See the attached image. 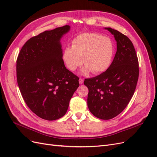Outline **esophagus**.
<instances>
[{
    "label": "esophagus",
    "mask_w": 157,
    "mask_h": 157,
    "mask_svg": "<svg viewBox=\"0 0 157 157\" xmlns=\"http://www.w3.org/2000/svg\"><path fill=\"white\" fill-rule=\"evenodd\" d=\"M84 82V79L82 78H79V84H82Z\"/></svg>",
    "instance_id": "esophagus-1"
}]
</instances>
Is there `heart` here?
Listing matches in <instances>:
<instances>
[{
	"instance_id": "1",
	"label": "heart",
	"mask_w": 157,
	"mask_h": 157,
	"mask_svg": "<svg viewBox=\"0 0 157 157\" xmlns=\"http://www.w3.org/2000/svg\"><path fill=\"white\" fill-rule=\"evenodd\" d=\"M115 53L113 41L98 33H82L75 37L72 46L65 47L63 59L67 69L74 71L83 63L81 73L90 71L95 75L105 71L110 66Z\"/></svg>"
}]
</instances>
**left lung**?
<instances>
[{"instance_id":"left-lung-1","label":"left lung","mask_w":157,"mask_h":157,"mask_svg":"<svg viewBox=\"0 0 157 157\" xmlns=\"http://www.w3.org/2000/svg\"><path fill=\"white\" fill-rule=\"evenodd\" d=\"M117 41V52L109 67L84 80L88 88V107L96 117L109 120L124 110L134 95L139 77V63L132 41L126 35L105 27Z\"/></svg>"}]
</instances>
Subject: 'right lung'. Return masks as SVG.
Segmentation results:
<instances>
[{
	"label": "right lung",
	"instance_id": "right-lung-1",
	"mask_svg": "<svg viewBox=\"0 0 157 157\" xmlns=\"http://www.w3.org/2000/svg\"><path fill=\"white\" fill-rule=\"evenodd\" d=\"M69 25L45 31L28 40L16 61L17 81L27 105L47 121L62 117L79 86V78L65 67L60 40Z\"/></svg>",
	"mask_w": 157,
	"mask_h": 157
}]
</instances>
